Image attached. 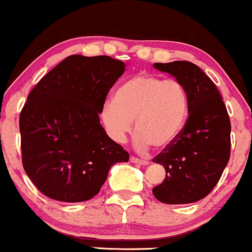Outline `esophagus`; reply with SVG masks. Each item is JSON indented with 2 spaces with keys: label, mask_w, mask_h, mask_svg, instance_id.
<instances>
[{
  "label": "esophagus",
  "mask_w": 252,
  "mask_h": 252,
  "mask_svg": "<svg viewBox=\"0 0 252 252\" xmlns=\"http://www.w3.org/2000/svg\"><path fill=\"white\" fill-rule=\"evenodd\" d=\"M130 161L135 162V164H140V165H148L149 164L148 160L139 159V158H136V157H130Z\"/></svg>",
  "instance_id": "esophagus-1"
}]
</instances>
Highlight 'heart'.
<instances>
[{"label":"heart","instance_id":"obj_1","mask_svg":"<svg viewBox=\"0 0 252 252\" xmlns=\"http://www.w3.org/2000/svg\"><path fill=\"white\" fill-rule=\"evenodd\" d=\"M189 109L188 91L179 80L139 73L120 86L115 98L105 101L100 117L116 142L126 141L136 121V147L165 149L181 136Z\"/></svg>","mask_w":252,"mask_h":252}]
</instances>
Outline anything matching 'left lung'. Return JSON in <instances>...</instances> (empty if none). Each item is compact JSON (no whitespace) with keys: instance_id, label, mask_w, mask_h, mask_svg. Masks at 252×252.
Instances as JSON below:
<instances>
[{"instance_id":"obj_1","label":"left lung","mask_w":252,"mask_h":252,"mask_svg":"<svg viewBox=\"0 0 252 252\" xmlns=\"http://www.w3.org/2000/svg\"><path fill=\"white\" fill-rule=\"evenodd\" d=\"M185 86L189 117L181 136L162 149L153 162L162 165L166 177L153 188L160 202L187 204L202 200L219 182L231 154V122L214 82L188 61L154 63Z\"/></svg>"}]
</instances>
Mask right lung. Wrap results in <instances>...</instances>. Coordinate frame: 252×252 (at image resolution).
<instances>
[{
  "mask_svg": "<svg viewBox=\"0 0 252 252\" xmlns=\"http://www.w3.org/2000/svg\"><path fill=\"white\" fill-rule=\"evenodd\" d=\"M124 69L110 56L71 55L30 92L19 120L23 166L45 196L62 202L91 200L110 167L129 160L99 122L107 93Z\"/></svg>",
  "mask_w": 252,
  "mask_h": 252,
  "instance_id": "1",
  "label": "right lung"
}]
</instances>
